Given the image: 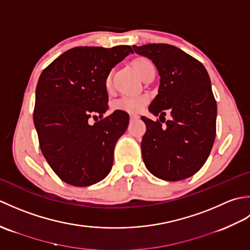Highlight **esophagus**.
<instances>
[{"label": "esophagus", "mask_w": 250, "mask_h": 250, "mask_svg": "<svg viewBox=\"0 0 250 250\" xmlns=\"http://www.w3.org/2000/svg\"><path fill=\"white\" fill-rule=\"evenodd\" d=\"M139 119V116H136V115H130V121L131 122H133V121H135V120H137Z\"/></svg>", "instance_id": "obj_1"}]
</instances>
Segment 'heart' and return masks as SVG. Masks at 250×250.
I'll list each match as a JSON object with an SVG mask.
<instances>
[{
  "mask_svg": "<svg viewBox=\"0 0 250 250\" xmlns=\"http://www.w3.org/2000/svg\"><path fill=\"white\" fill-rule=\"evenodd\" d=\"M152 63L146 59V58H136L133 61V66L135 71L142 76L146 68L151 65ZM111 84V75L106 76L105 78V86L109 88ZM147 103V98L145 95H125L119 100L115 101L113 103V109L115 110H124L128 113H139L144 108L145 104Z\"/></svg>",
  "mask_w": 250,
  "mask_h": 250,
  "instance_id": "b5f03b06",
  "label": "heart"
}]
</instances>
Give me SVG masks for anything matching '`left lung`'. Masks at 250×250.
Returning a JSON list of instances; mask_svg holds the SVG:
<instances>
[{
    "mask_svg": "<svg viewBox=\"0 0 250 250\" xmlns=\"http://www.w3.org/2000/svg\"><path fill=\"white\" fill-rule=\"evenodd\" d=\"M136 54L155 63L160 75L157 97L149 105L155 116L171 120L153 121L142 116L146 132L142 155L156 177L177 182L192 176L203 167L216 137L217 104L210 79L200 61L168 44L133 46ZM162 122V121H161Z\"/></svg>",
    "mask_w": 250,
    "mask_h": 250,
    "instance_id": "1",
    "label": "left lung"
}]
</instances>
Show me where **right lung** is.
<instances>
[{
    "label": "right lung",
    "mask_w": 250,
    "mask_h": 250,
    "mask_svg": "<svg viewBox=\"0 0 250 250\" xmlns=\"http://www.w3.org/2000/svg\"><path fill=\"white\" fill-rule=\"evenodd\" d=\"M131 52V46L75 47L42 72L33 120L42 153L63 182L86 187L104 179L114 148L129 125V115L108 108L105 78ZM101 119L91 126L90 116Z\"/></svg>",
    "instance_id": "add662e5"
}]
</instances>
